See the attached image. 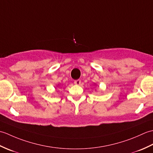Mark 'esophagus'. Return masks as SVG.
<instances>
[{
    "label": "esophagus",
    "instance_id": "esophagus-1",
    "mask_svg": "<svg viewBox=\"0 0 153 153\" xmlns=\"http://www.w3.org/2000/svg\"><path fill=\"white\" fill-rule=\"evenodd\" d=\"M74 84H76V85H79L81 84V80L80 79L75 80L74 81Z\"/></svg>",
    "mask_w": 153,
    "mask_h": 153
}]
</instances>
